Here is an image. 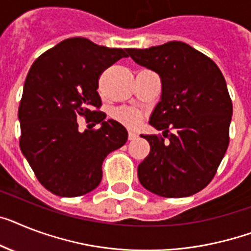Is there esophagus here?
<instances>
[{"instance_id": "34e87169", "label": "esophagus", "mask_w": 251, "mask_h": 251, "mask_svg": "<svg viewBox=\"0 0 251 251\" xmlns=\"http://www.w3.org/2000/svg\"><path fill=\"white\" fill-rule=\"evenodd\" d=\"M137 137H138V134L136 133V132H133V130H129V132H128V140L129 141L136 140Z\"/></svg>"}]
</instances>
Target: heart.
<instances>
[{
	"label": "heart",
	"mask_w": 251,
	"mask_h": 251,
	"mask_svg": "<svg viewBox=\"0 0 251 251\" xmlns=\"http://www.w3.org/2000/svg\"><path fill=\"white\" fill-rule=\"evenodd\" d=\"M111 117L117 122L122 123L126 127H136L141 122L142 114L138 109L132 106H119L113 109L111 111Z\"/></svg>",
	"instance_id": "b5f03b06"
}]
</instances>
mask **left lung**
Segmentation results:
<instances>
[{"label":"left lung","instance_id":"1","mask_svg":"<svg viewBox=\"0 0 251 251\" xmlns=\"http://www.w3.org/2000/svg\"><path fill=\"white\" fill-rule=\"evenodd\" d=\"M128 53L160 76L149 123L169 140L141 134L150 144L137 169L141 185L163 198L194 195L212 181L228 148L232 101L225 76L212 59L178 41Z\"/></svg>","mask_w":251,"mask_h":251}]
</instances>
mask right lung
<instances>
[{
    "instance_id": "1",
    "label": "right lung",
    "mask_w": 251,
    "mask_h": 251,
    "mask_svg": "<svg viewBox=\"0 0 251 251\" xmlns=\"http://www.w3.org/2000/svg\"><path fill=\"white\" fill-rule=\"evenodd\" d=\"M128 50L99 46L82 37L64 39L33 63L20 105V150L38 181L57 196H82L100 185L102 161L127 142V129L106 115L97 92L105 69ZM101 123L77 130L76 118Z\"/></svg>"
}]
</instances>
